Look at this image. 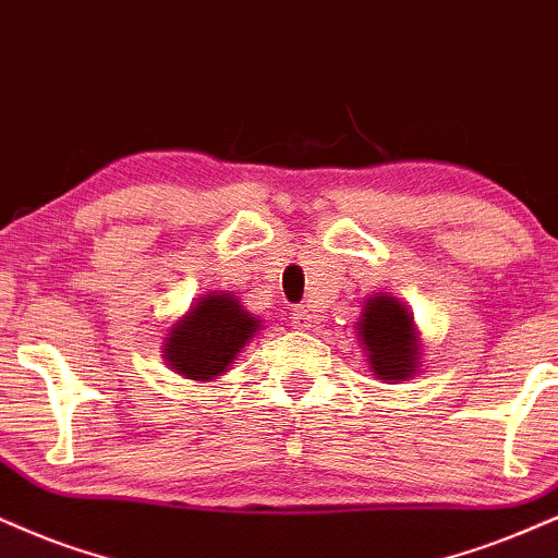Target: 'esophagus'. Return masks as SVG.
<instances>
[{"label":"esophagus","instance_id":"34e87169","mask_svg":"<svg viewBox=\"0 0 558 558\" xmlns=\"http://www.w3.org/2000/svg\"><path fill=\"white\" fill-rule=\"evenodd\" d=\"M292 326L300 328V331H311V328L315 326V315L311 311H305V307H294Z\"/></svg>","mask_w":558,"mask_h":558}]
</instances>
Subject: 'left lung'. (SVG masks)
Returning a JSON list of instances; mask_svg holds the SVG:
<instances>
[{"mask_svg":"<svg viewBox=\"0 0 558 558\" xmlns=\"http://www.w3.org/2000/svg\"><path fill=\"white\" fill-rule=\"evenodd\" d=\"M356 336L380 380H409L416 375L422 341L414 315L401 300L390 294H373L364 302L362 318L356 320Z\"/></svg>","mask_w":558,"mask_h":558,"instance_id":"left-lung-1","label":"left lung"}]
</instances>
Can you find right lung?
<instances>
[{"instance_id": "1", "label": "right lung", "mask_w": 558, "mask_h": 558, "mask_svg": "<svg viewBox=\"0 0 558 558\" xmlns=\"http://www.w3.org/2000/svg\"><path fill=\"white\" fill-rule=\"evenodd\" d=\"M260 320L243 311L232 294L211 292L170 326L162 356L170 369L189 380H215L225 375L253 336Z\"/></svg>"}]
</instances>
